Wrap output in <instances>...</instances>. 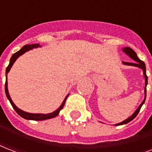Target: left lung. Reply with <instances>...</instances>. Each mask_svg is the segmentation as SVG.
Segmentation results:
<instances>
[{
    "instance_id": "8db88e82",
    "label": "left lung",
    "mask_w": 152,
    "mask_h": 152,
    "mask_svg": "<svg viewBox=\"0 0 152 152\" xmlns=\"http://www.w3.org/2000/svg\"><path fill=\"white\" fill-rule=\"evenodd\" d=\"M123 51L126 53V54H128L129 56L132 59H133L134 61H136V62H134V63H130V62H125L123 61V64H127V65H132V66H137V67H139V68H140V69H143V72H144V78H145V88H144V92H145V98H144V101L142 102L141 104L140 105L139 107L137 108V110L134 112V113L132 114L131 117H129V118H128V119H126V120H125L124 121H122V122L121 123H118V124H116L115 125H124V124H127V123H129V121H131L132 120H133L136 117H137V115L138 114V113L140 112V108H141V106H143V104L144 103V102H145V99H146V93H147V84H148V76H147L146 75V66H145V64H144V61H142L141 60H140L139 58H138V57H137V53H136V52H135L133 50H132L131 48H129V47H125V48L123 49Z\"/></svg>"
}]
</instances>
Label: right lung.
I'll list each match as a JSON object with an SVG mask.
<instances>
[{
	"label": "right lung",
	"mask_w": 152,
	"mask_h": 152,
	"mask_svg": "<svg viewBox=\"0 0 152 152\" xmlns=\"http://www.w3.org/2000/svg\"><path fill=\"white\" fill-rule=\"evenodd\" d=\"M39 44H32V45H26V46H23L22 49H20V50L18 51V52L15 53L12 56L10 59V62H9V64L8 65V67L6 68V81H5V94L6 96L8 98V99L9 100L10 102L11 105L12 106V107L14 108V110H15V112L20 116V117H22L23 118H25V119H27V120H34V121H43V120H46V119H50V118H55L56 116L58 115V113H59L60 110H61L64 106V103H65V101H66L67 98L69 96V95H67L64 100L62 102L61 106H60L59 108L57 109V110H55L54 112H53V113H46V114H42V113H27V112H24V111L21 110L20 109L16 107L15 104L13 103L12 100L11 99L10 95L8 94V82H7V74L9 72V70L11 69L12 66V64H14V62L15 61V60L17 59L18 57H20V55L23 54L25 52H27V51L30 50H31L33 48H37V47H39Z\"/></svg>",
	"instance_id": "1"
}]
</instances>
